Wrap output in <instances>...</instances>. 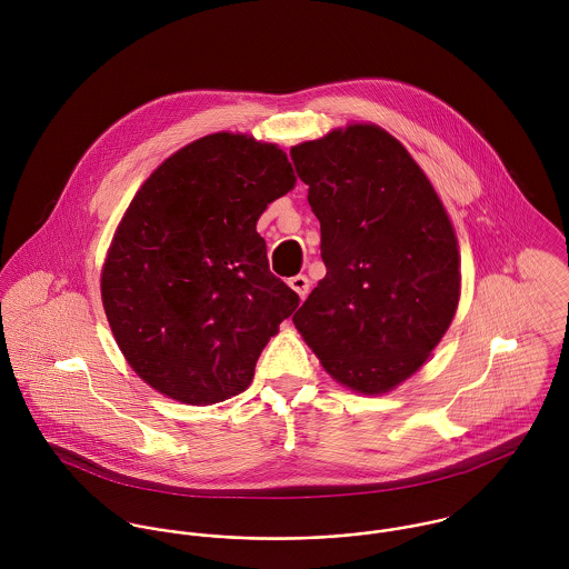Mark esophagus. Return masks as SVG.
<instances>
[{
    "label": "esophagus",
    "instance_id": "1",
    "mask_svg": "<svg viewBox=\"0 0 569 569\" xmlns=\"http://www.w3.org/2000/svg\"><path fill=\"white\" fill-rule=\"evenodd\" d=\"M289 287L305 300L307 293H309V278H307L305 273H298V276H293V278L289 280Z\"/></svg>",
    "mask_w": 569,
    "mask_h": 569
}]
</instances>
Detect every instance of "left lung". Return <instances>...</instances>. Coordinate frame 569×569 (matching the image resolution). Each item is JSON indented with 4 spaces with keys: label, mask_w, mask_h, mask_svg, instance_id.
<instances>
[{
    "label": "left lung",
    "mask_w": 569,
    "mask_h": 569,
    "mask_svg": "<svg viewBox=\"0 0 569 569\" xmlns=\"http://www.w3.org/2000/svg\"><path fill=\"white\" fill-rule=\"evenodd\" d=\"M291 160L320 219L326 264L293 325L332 379L388 392L427 361L456 316L451 221L403 144L375 124L298 144Z\"/></svg>",
    "instance_id": "8db88e82"
}]
</instances>
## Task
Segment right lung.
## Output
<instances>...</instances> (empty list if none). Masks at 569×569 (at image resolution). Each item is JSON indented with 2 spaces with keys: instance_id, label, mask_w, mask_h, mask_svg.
<instances>
[{
  "instance_id": "obj_1",
  "label": "right lung",
  "mask_w": 569,
  "mask_h": 569,
  "mask_svg": "<svg viewBox=\"0 0 569 569\" xmlns=\"http://www.w3.org/2000/svg\"><path fill=\"white\" fill-rule=\"evenodd\" d=\"M296 186L287 156L214 133L133 197L102 269V305L131 368L190 406L237 397L300 296L269 271L256 221Z\"/></svg>"
}]
</instances>
